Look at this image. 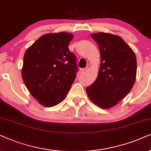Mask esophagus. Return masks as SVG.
Returning <instances> with one entry per match:
<instances>
[{"label": "esophagus", "mask_w": 151, "mask_h": 151, "mask_svg": "<svg viewBox=\"0 0 151 151\" xmlns=\"http://www.w3.org/2000/svg\"><path fill=\"white\" fill-rule=\"evenodd\" d=\"M87 71V68H82V69H81V73L82 74L84 73H85Z\"/></svg>", "instance_id": "1"}]
</instances>
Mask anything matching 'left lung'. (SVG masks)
Returning <instances> with one entry per match:
<instances>
[{
    "label": "left lung",
    "mask_w": 151,
    "mask_h": 151,
    "mask_svg": "<svg viewBox=\"0 0 151 151\" xmlns=\"http://www.w3.org/2000/svg\"><path fill=\"white\" fill-rule=\"evenodd\" d=\"M99 47L101 66L96 81L86 87L89 98L103 109L116 105L134 84L137 59L120 37L107 33L91 35Z\"/></svg>",
    "instance_id": "8db88e82"
}]
</instances>
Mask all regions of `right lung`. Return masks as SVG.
Here are the masks:
<instances>
[{
  "mask_svg": "<svg viewBox=\"0 0 151 151\" xmlns=\"http://www.w3.org/2000/svg\"><path fill=\"white\" fill-rule=\"evenodd\" d=\"M71 33H48L39 38L24 54L22 79L41 105L51 107L66 97L78 70L68 45Z\"/></svg>",
  "mask_w": 151,
  "mask_h": 151,
  "instance_id": "right-lung-1",
  "label": "right lung"
}]
</instances>
